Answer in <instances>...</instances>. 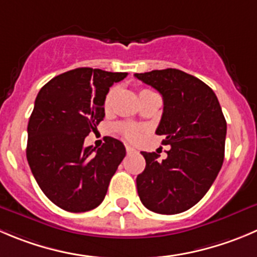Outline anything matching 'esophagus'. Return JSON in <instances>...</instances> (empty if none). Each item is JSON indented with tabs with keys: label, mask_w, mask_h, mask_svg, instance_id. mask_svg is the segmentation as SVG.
Returning <instances> with one entry per match:
<instances>
[{
	"label": "esophagus",
	"mask_w": 257,
	"mask_h": 257,
	"mask_svg": "<svg viewBox=\"0 0 257 257\" xmlns=\"http://www.w3.org/2000/svg\"><path fill=\"white\" fill-rule=\"evenodd\" d=\"M126 153L128 154H132V153H136L137 152V149H134L133 147H131V146H126Z\"/></svg>",
	"instance_id": "1"
}]
</instances>
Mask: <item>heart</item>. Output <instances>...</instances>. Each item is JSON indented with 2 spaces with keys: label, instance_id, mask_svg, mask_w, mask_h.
I'll use <instances>...</instances> for the list:
<instances>
[{
  "label": "heart",
  "instance_id": "b5f03b06",
  "mask_svg": "<svg viewBox=\"0 0 257 257\" xmlns=\"http://www.w3.org/2000/svg\"><path fill=\"white\" fill-rule=\"evenodd\" d=\"M148 91L151 90L143 89L139 94L148 93ZM115 94L116 89L111 88L110 90L108 91V94L105 95V99H104V109H105V110H109V109H110ZM118 131L123 134L124 138H126L131 142H138L139 139L142 138V133H143V128H142L141 125H137V124H120V125H118Z\"/></svg>",
  "mask_w": 257,
  "mask_h": 257
}]
</instances>
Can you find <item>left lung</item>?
<instances>
[{
    "label": "left lung",
    "mask_w": 257,
    "mask_h": 257,
    "mask_svg": "<svg viewBox=\"0 0 257 257\" xmlns=\"http://www.w3.org/2000/svg\"><path fill=\"white\" fill-rule=\"evenodd\" d=\"M159 91L163 114L156 133L171 146L167 158L142 152L146 168L137 177L142 203L161 215L184 212L215 182L225 157V116L212 89L178 69L134 74Z\"/></svg>",
    "instance_id": "left-lung-1"
}]
</instances>
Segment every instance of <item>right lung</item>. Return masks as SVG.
<instances>
[{
    "instance_id": "right-lung-1",
    "label": "right lung",
    "mask_w": 257,
    "mask_h": 257,
    "mask_svg": "<svg viewBox=\"0 0 257 257\" xmlns=\"http://www.w3.org/2000/svg\"><path fill=\"white\" fill-rule=\"evenodd\" d=\"M126 75L74 69L55 76L37 94L27 125V162L45 196L62 210L98 207L125 157L118 139L105 137L100 148L85 147L84 139L105 116L109 88Z\"/></svg>"
}]
</instances>
